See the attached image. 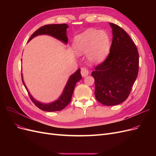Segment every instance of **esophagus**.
<instances>
[{
    "label": "esophagus",
    "mask_w": 156,
    "mask_h": 156,
    "mask_svg": "<svg viewBox=\"0 0 156 156\" xmlns=\"http://www.w3.org/2000/svg\"><path fill=\"white\" fill-rule=\"evenodd\" d=\"M81 75L83 77H85L86 76H87V75H88L89 72H88V70L85 68H83L81 69Z\"/></svg>",
    "instance_id": "esophagus-1"
}]
</instances>
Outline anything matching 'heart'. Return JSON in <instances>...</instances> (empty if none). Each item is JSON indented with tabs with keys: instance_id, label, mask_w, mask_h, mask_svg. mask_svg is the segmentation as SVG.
<instances>
[{
	"instance_id": "obj_1",
	"label": "heart",
	"mask_w": 156,
	"mask_h": 156,
	"mask_svg": "<svg viewBox=\"0 0 156 156\" xmlns=\"http://www.w3.org/2000/svg\"><path fill=\"white\" fill-rule=\"evenodd\" d=\"M111 37L103 30L90 29L74 37L73 49L76 54H87L90 62L96 64L105 58L111 49Z\"/></svg>"
}]
</instances>
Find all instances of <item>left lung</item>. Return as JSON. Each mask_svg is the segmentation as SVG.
Returning a JSON list of instances; mask_svg holds the SVG:
<instances>
[{
    "label": "left lung",
    "instance_id": "left-lung-1",
    "mask_svg": "<svg viewBox=\"0 0 156 156\" xmlns=\"http://www.w3.org/2000/svg\"><path fill=\"white\" fill-rule=\"evenodd\" d=\"M112 41L107 59L95 68L96 100L107 106L116 105L128 97L139 72V53L126 31L110 23Z\"/></svg>",
    "mask_w": 156,
    "mask_h": 156
}]
</instances>
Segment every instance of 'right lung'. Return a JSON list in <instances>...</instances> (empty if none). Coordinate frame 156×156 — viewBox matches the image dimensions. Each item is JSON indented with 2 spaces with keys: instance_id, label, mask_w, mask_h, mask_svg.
<instances>
[{
  "instance_id": "1",
  "label": "right lung",
  "mask_w": 156,
  "mask_h": 156,
  "mask_svg": "<svg viewBox=\"0 0 156 156\" xmlns=\"http://www.w3.org/2000/svg\"><path fill=\"white\" fill-rule=\"evenodd\" d=\"M68 27V25L66 24H55L45 25L44 27H40L39 29H37L33 33V34L29 38V41H30L32 38H34V37L39 35H48L62 41L64 44H67V29ZM21 77L23 83L24 84L25 88L27 89L28 93H29L32 102L34 103L36 106L40 108L41 110L48 112L61 111L66 107L70 102L71 99H72V94L73 93L76 83L79 81L82 78L81 69H78L73 74L70 75V77L68 79V81L63 90L62 94H61L57 100L51 103H45L37 101L36 99L32 97V96L30 94L29 90H28L27 87H26L24 81H23V74H21Z\"/></svg>"
}]
</instances>
